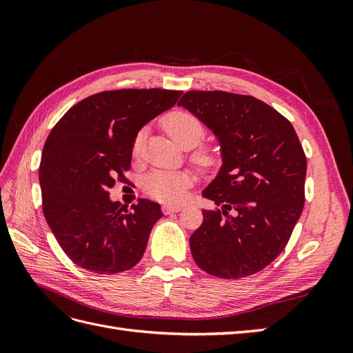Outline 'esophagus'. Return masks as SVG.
I'll return each mask as SVG.
<instances>
[{
  "mask_svg": "<svg viewBox=\"0 0 353 353\" xmlns=\"http://www.w3.org/2000/svg\"><path fill=\"white\" fill-rule=\"evenodd\" d=\"M181 209H183V206H172V205H165V206H163V213H165V215H169V213L179 212Z\"/></svg>",
  "mask_w": 353,
  "mask_h": 353,
  "instance_id": "esophagus-1",
  "label": "esophagus"
}]
</instances>
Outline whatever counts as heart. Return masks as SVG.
<instances>
[{
    "instance_id": "heart-1",
    "label": "heart",
    "mask_w": 353,
    "mask_h": 353,
    "mask_svg": "<svg viewBox=\"0 0 353 353\" xmlns=\"http://www.w3.org/2000/svg\"><path fill=\"white\" fill-rule=\"evenodd\" d=\"M163 128L169 137L181 147V148H193L196 147L205 137L203 125L187 112H172L163 119ZM144 143V131L138 132L134 141V153L140 154ZM191 160L200 169H210L218 163V153L213 148H197L191 154ZM194 176L187 170H156L152 172L144 181V188L152 197L176 205L184 200L188 188L193 185Z\"/></svg>"
}]
</instances>
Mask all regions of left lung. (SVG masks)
I'll return each instance as SVG.
<instances>
[{"label": "left lung", "mask_w": 353, "mask_h": 353, "mask_svg": "<svg viewBox=\"0 0 353 353\" xmlns=\"http://www.w3.org/2000/svg\"><path fill=\"white\" fill-rule=\"evenodd\" d=\"M178 105L209 128L222 156L203 190L216 208L203 210L190 237L193 258L219 279L259 272L284 250L303 210L306 156L294 128L252 95L188 91Z\"/></svg>", "instance_id": "1"}]
</instances>
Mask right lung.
<instances>
[{"label":"right lung","mask_w":353,"mask_h":353,"mask_svg":"<svg viewBox=\"0 0 353 353\" xmlns=\"http://www.w3.org/2000/svg\"><path fill=\"white\" fill-rule=\"evenodd\" d=\"M183 91H103L74 104L52 128L41 156L42 210L72 262L95 274L131 270L143 258L159 203L128 210L109 188L125 181L141 128L175 105Z\"/></svg>","instance_id":"add662e5"}]
</instances>
